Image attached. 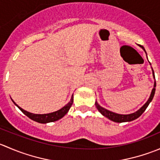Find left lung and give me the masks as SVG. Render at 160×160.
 Wrapping results in <instances>:
<instances>
[{"mask_svg": "<svg viewBox=\"0 0 160 160\" xmlns=\"http://www.w3.org/2000/svg\"><path fill=\"white\" fill-rule=\"evenodd\" d=\"M145 50V49H144ZM152 73H153V77L155 78V75H154V71L152 70ZM156 83L155 82L154 83V88H153L152 90L151 95H150L149 100L147 101V102L138 111H137L136 112L132 113V114H116V113L111 112V111L107 110V109L101 107L99 104H98V102H95V105H96L97 108L98 110L104 116H105L106 118H109L110 120L113 121L114 122H118V123H122V122H131V121H133L135 119L138 118L139 116H141L142 114V113L146 111V109L147 108V107L149 106V103L151 102L152 100L153 97H154L155 94V91H156Z\"/></svg>", "mask_w": 160, "mask_h": 160, "instance_id": "8db88e82", "label": "left lung"}]
</instances>
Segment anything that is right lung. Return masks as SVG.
Listing matches in <instances>:
<instances>
[{
    "label": "right lung",
    "instance_id": "add662e5",
    "mask_svg": "<svg viewBox=\"0 0 160 160\" xmlns=\"http://www.w3.org/2000/svg\"><path fill=\"white\" fill-rule=\"evenodd\" d=\"M13 102H14V101H13ZM72 102H73V95H72V98H71L70 102H69L67 105L64 106L62 108H61L60 110L55 111V112H52V113H49V114H32V113H29L28 112V111L21 108L18 107V106L14 102V104L22 111L23 114H25V115H26L27 117L29 118L30 119L35 121V122H38V123L46 124V123H48V122H56V121L62 118L63 117L67 112H68V111L70 110L71 105L72 104Z\"/></svg>",
    "mask_w": 160,
    "mask_h": 160
}]
</instances>
